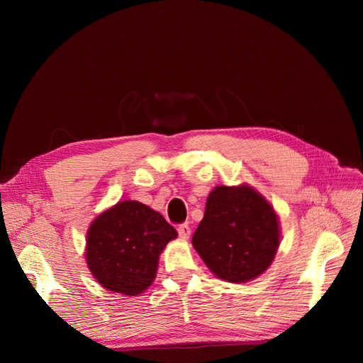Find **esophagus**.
I'll list each match as a JSON object with an SVG mask.
<instances>
[{"instance_id": "34e87169", "label": "esophagus", "mask_w": 363, "mask_h": 363, "mask_svg": "<svg viewBox=\"0 0 363 363\" xmlns=\"http://www.w3.org/2000/svg\"><path fill=\"white\" fill-rule=\"evenodd\" d=\"M177 232L182 239H188L191 236V227L188 224H182V225H179Z\"/></svg>"}]
</instances>
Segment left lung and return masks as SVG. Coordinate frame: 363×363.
<instances>
[{"label":"left lung","mask_w":363,"mask_h":363,"mask_svg":"<svg viewBox=\"0 0 363 363\" xmlns=\"http://www.w3.org/2000/svg\"><path fill=\"white\" fill-rule=\"evenodd\" d=\"M279 242L276 212L248 186H216L192 236V245L206 265L232 283L248 281L267 271Z\"/></svg>","instance_id":"8db88e82"}]
</instances>
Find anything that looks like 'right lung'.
<instances>
[{"instance_id":"right-lung-1","label":"right lung","mask_w":363,"mask_h":363,"mask_svg":"<svg viewBox=\"0 0 363 363\" xmlns=\"http://www.w3.org/2000/svg\"><path fill=\"white\" fill-rule=\"evenodd\" d=\"M175 238V228L159 212L139 201H121L87 232V267L106 289L138 295L155 280L159 255Z\"/></svg>"}]
</instances>
